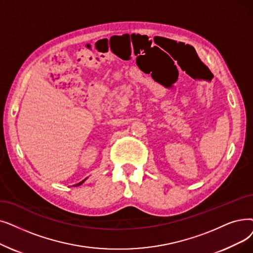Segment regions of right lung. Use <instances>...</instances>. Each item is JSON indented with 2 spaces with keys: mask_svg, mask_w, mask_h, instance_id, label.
Returning <instances> with one entry per match:
<instances>
[{
  "mask_svg": "<svg viewBox=\"0 0 253 253\" xmlns=\"http://www.w3.org/2000/svg\"><path fill=\"white\" fill-rule=\"evenodd\" d=\"M84 181H82V182H80V183H79V184H76V185H75V186H80V185H82V184H83V183H84Z\"/></svg>",
  "mask_w": 253,
  "mask_h": 253,
  "instance_id": "right-lung-1",
  "label": "right lung"
}]
</instances>
